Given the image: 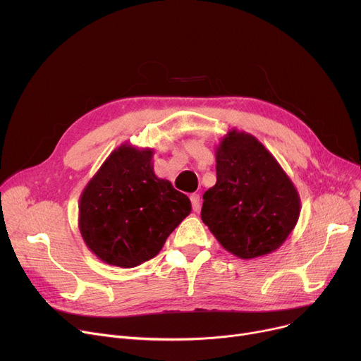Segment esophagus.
I'll return each mask as SVG.
<instances>
[{"label": "esophagus", "mask_w": 361, "mask_h": 361, "mask_svg": "<svg viewBox=\"0 0 361 361\" xmlns=\"http://www.w3.org/2000/svg\"><path fill=\"white\" fill-rule=\"evenodd\" d=\"M190 200H192V207H193V211H195V212H197V211L200 209V196H199V195H196V193H193V195L190 196Z\"/></svg>", "instance_id": "1"}]
</instances>
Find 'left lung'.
<instances>
[{
  "instance_id": "8db88e82",
  "label": "left lung",
  "mask_w": 361,
  "mask_h": 361,
  "mask_svg": "<svg viewBox=\"0 0 361 361\" xmlns=\"http://www.w3.org/2000/svg\"><path fill=\"white\" fill-rule=\"evenodd\" d=\"M300 196L256 137L231 130L216 147V184L203 195L202 221L240 259L276 250L298 221Z\"/></svg>"
}]
</instances>
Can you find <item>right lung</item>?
<instances>
[{"mask_svg": "<svg viewBox=\"0 0 361 361\" xmlns=\"http://www.w3.org/2000/svg\"><path fill=\"white\" fill-rule=\"evenodd\" d=\"M152 157V149L120 146L80 196V234L104 263L135 268L155 257L192 211L190 199L155 176Z\"/></svg>", "mask_w": 361, "mask_h": 361, "instance_id": "1", "label": "right lung"}]
</instances>
